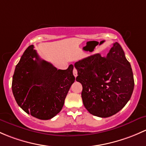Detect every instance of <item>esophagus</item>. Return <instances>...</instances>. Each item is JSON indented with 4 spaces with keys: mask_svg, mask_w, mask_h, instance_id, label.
Returning a JSON list of instances; mask_svg holds the SVG:
<instances>
[{
    "mask_svg": "<svg viewBox=\"0 0 146 146\" xmlns=\"http://www.w3.org/2000/svg\"><path fill=\"white\" fill-rule=\"evenodd\" d=\"M73 74L75 77H76V76H77V70H76L75 68H74V70H73Z\"/></svg>",
    "mask_w": 146,
    "mask_h": 146,
    "instance_id": "1",
    "label": "esophagus"
}]
</instances>
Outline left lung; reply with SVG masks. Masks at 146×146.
Listing matches in <instances>:
<instances>
[{
  "instance_id": "left-lung-1",
  "label": "left lung",
  "mask_w": 146,
  "mask_h": 146,
  "mask_svg": "<svg viewBox=\"0 0 146 146\" xmlns=\"http://www.w3.org/2000/svg\"><path fill=\"white\" fill-rule=\"evenodd\" d=\"M74 67L76 80L83 87L84 106L91 115L112 116L130 100L134 88L133 72L117 42L106 57L95 54L75 62Z\"/></svg>"
}]
</instances>
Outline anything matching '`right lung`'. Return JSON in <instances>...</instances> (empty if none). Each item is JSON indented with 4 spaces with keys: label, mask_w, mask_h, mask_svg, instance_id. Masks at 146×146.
I'll return each instance as SVG.
<instances>
[{
    "label": "right lung",
    "mask_w": 146,
    "mask_h": 146,
    "mask_svg": "<svg viewBox=\"0 0 146 146\" xmlns=\"http://www.w3.org/2000/svg\"><path fill=\"white\" fill-rule=\"evenodd\" d=\"M73 65L57 70L41 60L34 46H29L16 65L12 90L18 106L39 119L47 120L59 113L74 82Z\"/></svg>",
    "instance_id": "right-lung-1"
}]
</instances>
